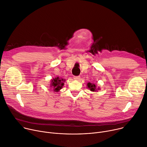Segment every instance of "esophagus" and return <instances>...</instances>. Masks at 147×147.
I'll return each mask as SVG.
<instances>
[{"mask_svg": "<svg viewBox=\"0 0 147 147\" xmlns=\"http://www.w3.org/2000/svg\"><path fill=\"white\" fill-rule=\"evenodd\" d=\"M74 79L75 80H79L80 79V77L79 76H74Z\"/></svg>", "mask_w": 147, "mask_h": 147, "instance_id": "esophagus-1", "label": "esophagus"}]
</instances>
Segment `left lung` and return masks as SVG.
<instances>
[{"instance_id":"left-lung-1","label":"left lung","mask_w":147,"mask_h":147,"mask_svg":"<svg viewBox=\"0 0 147 147\" xmlns=\"http://www.w3.org/2000/svg\"><path fill=\"white\" fill-rule=\"evenodd\" d=\"M87 88L90 90L91 91H97L100 89V88H97V86L95 83H88L87 84Z\"/></svg>"}]
</instances>
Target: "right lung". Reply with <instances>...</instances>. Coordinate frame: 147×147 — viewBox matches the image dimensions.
Wrapping results in <instances>:
<instances>
[{"label": "right lung", "instance_id": "right-lung-1", "mask_svg": "<svg viewBox=\"0 0 147 147\" xmlns=\"http://www.w3.org/2000/svg\"><path fill=\"white\" fill-rule=\"evenodd\" d=\"M65 80L64 78L57 77L52 79L50 82V87L53 89V91L58 92L64 86V83Z\"/></svg>", "mask_w": 147, "mask_h": 147}]
</instances>
